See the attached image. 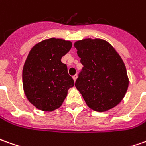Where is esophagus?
<instances>
[{
	"instance_id": "34e87169",
	"label": "esophagus",
	"mask_w": 146,
	"mask_h": 146,
	"mask_svg": "<svg viewBox=\"0 0 146 146\" xmlns=\"http://www.w3.org/2000/svg\"><path fill=\"white\" fill-rule=\"evenodd\" d=\"M77 75L76 74V75H74L73 77V81H76V80H77Z\"/></svg>"
}]
</instances>
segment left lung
Returning a JSON list of instances; mask_svg holds the SVG:
<instances>
[{
  "label": "left lung",
  "mask_w": 146,
  "mask_h": 146,
  "mask_svg": "<svg viewBox=\"0 0 146 146\" xmlns=\"http://www.w3.org/2000/svg\"><path fill=\"white\" fill-rule=\"evenodd\" d=\"M83 65L75 86L87 106L105 112L117 106L129 86L126 68L118 52L106 40L86 39L74 43Z\"/></svg>",
  "instance_id": "obj_1"
}]
</instances>
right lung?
Returning a JSON list of instances; mask_svg holds the SVG:
<instances>
[{
    "mask_svg": "<svg viewBox=\"0 0 146 146\" xmlns=\"http://www.w3.org/2000/svg\"><path fill=\"white\" fill-rule=\"evenodd\" d=\"M71 48V41L52 37L35 44L28 54L22 71L24 93L40 110L58 109L74 86L67 65L60 60Z\"/></svg>",
    "mask_w": 146,
    "mask_h": 146,
    "instance_id": "add662e5",
    "label": "right lung"
}]
</instances>
